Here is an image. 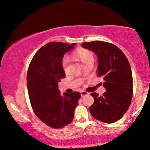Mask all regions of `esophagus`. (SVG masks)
<instances>
[{"label":"esophagus","instance_id":"34e87169","mask_svg":"<svg viewBox=\"0 0 150 150\" xmlns=\"http://www.w3.org/2000/svg\"><path fill=\"white\" fill-rule=\"evenodd\" d=\"M81 97H84V96H86V95H89V93L87 91H81Z\"/></svg>","mask_w":150,"mask_h":150}]
</instances>
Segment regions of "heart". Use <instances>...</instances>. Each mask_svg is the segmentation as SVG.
I'll return each instance as SVG.
<instances>
[{
    "instance_id": "1",
    "label": "heart",
    "mask_w": 150,
    "mask_h": 150,
    "mask_svg": "<svg viewBox=\"0 0 150 150\" xmlns=\"http://www.w3.org/2000/svg\"><path fill=\"white\" fill-rule=\"evenodd\" d=\"M75 56L77 59H79L82 62H83L84 64L86 63L88 60H90V59H93V54H92V53L90 52V51L86 49H83V48H80L76 51ZM68 62H69L68 58L67 57H65L62 60V68L64 69V71L66 73L68 71Z\"/></svg>"
}]
</instances>
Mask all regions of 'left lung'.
<instances>
[{"label":"left lung","instance_id":"1","mask_svg":"<svg viewBox=\"0 0 150 150\" xmlns=\"http://www.w3.org/2000/svg\"><path fill=\"white\" fill-rule=\"evenodd\" d=\"M82 46L96 54L97 76L104 80L106 91L103 96L93 92L94 103L90 111L95 119L105 123L119 120L129 108L133 96L132 72L128 60L119 47L103 41L82 43Z\"/></svg>","mask_w":150,"mask_h":150}]
</instances>
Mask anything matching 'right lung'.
<instances>
[{"instance_id":"right-lung-1","label":"right lung","mask_w":150,"mask_h":150,"mask_svg":"<svg viewBox=\"0 0 150 150\" xmlns=\"http://www.w3.org/2000/svg\"><path fill=\"white\" fill-rule=\"evenodd\" d=\"M75 43L52 42L35 54L27 73L28 94L33 111L39 119L53 128H60L72 122L81 94L60 95L58 84L65 78L62 62L66 52Z\"/></svg>"}]
</instances>
